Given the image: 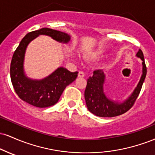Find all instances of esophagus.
Instances as JSON below:
<instances>
[{
	"instance_id": "obj_1",
	"label": "esophagus",
	"mask_w": 155,
	"mask_h": 155,
	"mask_svg": "<svg viewBox=\"0 0 155 155\" xmlns=\"http://www.w3.org/2000/svg\"><path fill=\"white\" fill-rule=\"evenodd\" d=\"M78 76L80 78H83L84 77V73L83 71H79V74H78Z\"/></svg>"
}]
</instances>
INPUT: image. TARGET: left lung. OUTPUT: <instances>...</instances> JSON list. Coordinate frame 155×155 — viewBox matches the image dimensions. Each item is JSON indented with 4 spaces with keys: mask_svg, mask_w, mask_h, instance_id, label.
I'll use <instances>...</instances> for the list:
<instances>
[{
    "mask_svg": "<svg viewBox=\"0 0 155 155\" xmlns=\"http://www.w3.org/2000/svg\"><path fill=\"white\" fill-rule=\"evenodd\" d=\"M136 56L143 63L142 75L138 85L127 100L119 103L108 99L104 91L105 75L103 70H96L92 76H90L84 91V98L87 107L91 113L101 117H114L124 114L130 109L139 95L142 85L147 76V66L142 51L139 49Z\"/></svg>",
    "mask_w": 155,
    "mask_h": 155,
    "instance_id": "obj_1",
    "label": "left lung"
}]
</instances>
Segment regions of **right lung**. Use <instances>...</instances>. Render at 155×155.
<instances>
[{
	"mask_svg": "<svg viewBox=\"0 0 155 155\" xmlns=\"http://www.w3.org/2000/svg\"><path fill=\"white\" fill-rule=\"evenodd\" d=\"M39 35H49L54 40L68 43L71 36L63 32L44 28L28 33L17 47L10 66V76L15 91L20 99L38 108H46L58 102L65 87L76 79L78 72H71L63 67L41 80H33L25 76L23 68L25 53L28 44Z\"/></svg>",
	"mask_w": 155,
	"mask_h": 155,
	"instance_id": "obj_1",
	"label": "right lung"
}]
</instances>
